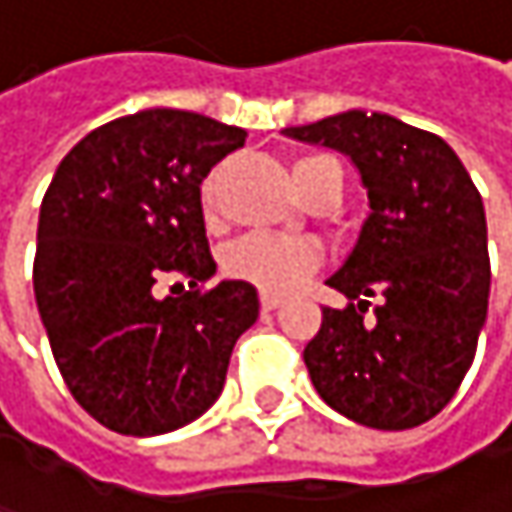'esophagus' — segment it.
<instances>
[{
	"label": "esophagus",
	"instance_id": "esophagus-1",
	"mask_svg": "<svg viewBox=\"0 0 512 512\" xmlns=\"http://www.w3.org/2000/svg\"><path fill=\"white\" fill-rule=\"evenodd\" d=\"M278 305H281V296L278 293H266V290L260 293V308L263 311H275Z\"/></svg>",
	"mask_w": 512,
	"mask_h": 512
}]
</instances>
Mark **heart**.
Segmentation results:
<instances>
[{
    "label": "heart",
    "instance_id": "1",
    "mask_svg": "<svg viewBox=\"0 0 512 512\" xmlns=\"http://www.w3.org/2000/svg\"><path fill=\"white\" fill-rule=\"evenodd\" d=\"M329 162L326 156H302L293 162V183L305 198L317 180V168ZM204 210L213 213V183L204 186ZM320 263V252L308 240L255 231L231 243L222 255V269L231 278L249 281L266 293H287Z\"/></svg>",
    "mask_w": 512,
    "mask_h": 512
}]
</instances>
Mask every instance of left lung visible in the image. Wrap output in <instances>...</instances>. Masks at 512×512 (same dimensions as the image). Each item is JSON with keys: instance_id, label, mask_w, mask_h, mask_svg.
Here are the masks:
<instances>
[{"instance_id": "obj_1", "label": "left lung", "mask_w": 512, "mask_h": 512, "mask_svg": "<svg viewBox=\"0 0 512 512\" xmlns=\"http://www.w3.org/2000/svg\"><path fill=\"white\" fill-rule=\"evenodd\" d=\"M284 133L350 156L370 201L356 249L326 281L350 305L323 308L302 353L311 382L356 424L418 427L457 394L486 323L480 192L445 139L391 115L350 109ZM370 295L380 296L373 324Z\"/></svg>"}]
</instances>
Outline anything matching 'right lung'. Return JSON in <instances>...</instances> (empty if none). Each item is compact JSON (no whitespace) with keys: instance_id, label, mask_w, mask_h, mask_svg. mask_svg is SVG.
Returning a JSON list of instances; mask_svg holds the SVG:
<instances>
[{"instance_id":"add662e5","label":"right lung","mask_w":512,"mask_h":512,"mask_svg":"<svg viewBox=\"0 0 512 512\" xmlns=\"http://www.w3.org/2000/svg\"><path fill=\"white\" fill-rule=\"evenodd\" d=\"M246 130L145 109L91 130L55 168L38 219L35 299L73 400L121 436H159L222 394L260 311L249 281H219L201 183ZM162 277H183L159 300ZM182 289L183 294L176 290Z\"/></svg>"}]
</instances>
